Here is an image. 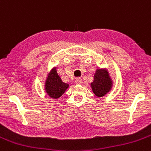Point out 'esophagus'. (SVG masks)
<instances>
[{"mask_svg":"<svg viewBox=\"0 0 151 151\" xmlns=\"http://www.w3.org/2000/svg\"><path fill=\"white\" fill-rule=\"evenodd\" d=\"M75 83L77 85L81 84V83H82V79L80 78H76V81H75Z\"/></svg>","mask_w":151,"mask_h":151,"instance_id":"1","label":"esophagus"}]
</instances>
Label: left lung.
<instances>
[{"label": "left lung", "mask_w": 151, "mask_h": 151, "mask_svg": "<svg viewBox=\"0 0 151 151\" xmlns=\"http://www.w3.org/2000/svg\"><path fill=\"white\" fill-rule=\"evenodd\" d=\"M113 81L107 68L96 69L93 81L90 83L92 92L98 97H103L112 90Z\"/></svg>", "instance_id": "left-lung-1"}]
</instances>
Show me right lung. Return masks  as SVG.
<instances>
[{
	"label": "right lung",
	"mask_w": 151,
	"mask_h": 151,
	"mask_svg": "<svg viewBox=\"0 0 151 151\" xmlns=\"http://www.w3.org/2000/svg\"><path fill=\"white\" fill-rule=\"evenodd\" d=\"M68 83H64L57 71V67L49 70L44 81V90L50 98L59 99L69 88Z\"/></svg>",
	"instance_id": "add662e5"
}]
</instances>
